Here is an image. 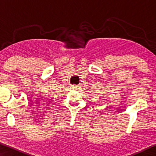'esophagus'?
I'll return each instance as SVG.
<instances>
[{"instance_id": "34e87169", "label": "esophagus", "mask_w": 156, "mask_h": 156, "mask_svg": "<svg viewBox=\"0 0 156 156\" xmlns=\"http://www.w3.org/2000/svg\"><path fill=\"white\" fill-rule=\"evenodd\" d=\"M72 87L73 89H76V90H78V89L79 87V85H72Z\"/></svg>"}]
</instances>
